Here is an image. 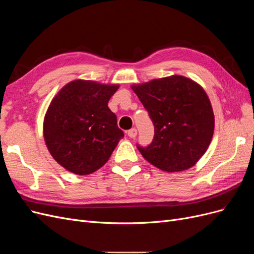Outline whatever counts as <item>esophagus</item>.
I'll use <instances>...</instances> for the list:
<instances>
[{"label": "esophagus", "instance_id": "34e87169", "mask_svg": "<svg viewBox=\"0 0 254 254\" xmlns=\"http://www.w3.org/2000/svg\"><path fill=\"white\" fill-rule=\"evenodd\" d=\"M127 134H128V136H129V137H131V139H133V137H135V136H136V134H137L136 129H135V128H131L130 130H128Z\"/></svg>", "mask_w": 254, "mask_h": 254}]
</instances>
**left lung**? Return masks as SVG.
Here are the masks:
<instances>
[{"label":"left lung","mask_w":254,"mask_h":254,"mask_svg":"<svg viewBox=\"0 0 254 254\" xmlns=\"http://www.w3.org/2000/svg\"><path fill=\"white\" fill-rule=\"evenodd\" d=\"M131 88L155 126L152 142L146 147L136 145L144 159L168 173L195 165L214 132V113L204 90L180 75Z\"/></svg>","instance_id":"left-lung-1"}]
</instances>
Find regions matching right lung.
<instances>
[{"mask_svg": "<svg viewBox=\"0 0 254 254\" xmlns=\"http://www.w3.org/2000/svg\"><path fill=\"white\" fill-rule=\"evenodd\" d=\"M118 84L68 82L53 98L43 134L53 158L68 172L89 175L109 160L124 132L108 102Z\"/></svg>", "mask_w": 254, "mask_h": 254, "instance_id": "1", "label": "right lung"}]
</instances>
